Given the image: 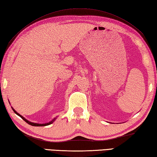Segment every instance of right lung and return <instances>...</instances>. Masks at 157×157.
I'll list each match as a JSON object with an SVG mask.
<instances>
[{"label":"right lung","mask_w":157,"mask_h":157,"mask_svg":"<svg viewBox=\"0 0 157 157\" xmlns=\"http://www.w3.org/2000/svg\"><path fill=\"white\" fill-rule=\"evenodd\" d=\"M11 109H12V110L13 111V112H14L15 113H16V115H18V116H20V117H21L22 119L23 120H25L26 123H28L29 124H30V125H31V126H48V125H50V124H52L53 122H54V121H55L56 119H57V117H55L54 119L52 120L51 121V122H48V123H44V124H38V123L31 122H30V121H29V120H26V118H25L23 116H22V115H20V114H19L18 113H17V111H16V110H15V109L12 107V106H11Z\"/></svg>","instance_id":"obj_1"}]
</instances>
